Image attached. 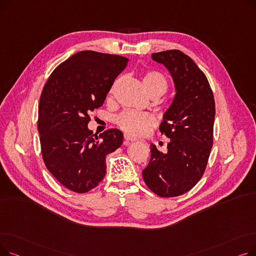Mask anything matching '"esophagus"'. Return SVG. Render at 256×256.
<instances>
[{
    "label": "esophagus",
    "mask_w": 256,
    "mask_h": 256,
    "mask_svg": "<svg viewBox=\"0 0 256 256\" xmlns=\"http://www.w3.org/2000/svg\"><path fill=\"white\" fill-rule=\"evenodd\" d=\"M136 139L134 138V137H132V136H130L128 134H124V143L126 144H128V143H130V142H132V141H135Z\"/></svg>",
    "instance_id": "34e87169"
}]
</instances>
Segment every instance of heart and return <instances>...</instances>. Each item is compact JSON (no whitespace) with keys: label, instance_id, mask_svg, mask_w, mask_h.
Instances as JSON below:
<instances>
[{"label":"heart","instance_id":"heart-1","mask_svg":"<svg viewBox=\"0 0 256 256\" xmlns=\"http://www.w3.org/2000/svg\"><path fill=\"white\" fill-rule=\"evenodd\" d=\"M143 84L146 91L150 94L158 93L160 96H163L168 88V83L165 76L156 72H147L143 76ZM115 121L119 128L134 136L141 135L147 128L154 124V118L150 114L132 110H126L120 113L115 118Z\"/></svg>","mask_w":256,"mask_h":256}]
</instances>
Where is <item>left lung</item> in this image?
Returning a JSON list of instances; mask_svg holds the SVG:
<instances>
[{
    "label": "left lung",
    "mask_w": 256,
    "mask_h": 256,
    "mask_svg": "<svg viewBox=\"0 0 256 256\" xmlns=\"http://www.w3.org/2000/svg\"><path fill=\"white\" fill-rule=\"evenodd\" d=\"M173 78L176 96L163 115L160 130L170 139L167 152L150 144V160L142 171L150 189L160 197L190 191L202 178L212 146L214 100L206 74L178 50L152 55Z\"/></svg>",
    "instance_id": "8db88e82"
}]
</instances>
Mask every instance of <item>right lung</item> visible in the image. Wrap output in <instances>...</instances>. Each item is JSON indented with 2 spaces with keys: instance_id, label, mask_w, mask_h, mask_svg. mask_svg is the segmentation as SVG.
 <instances>
[{
  "instance_id": "1",
  "label": "right lung",
  "mask_w": 256,
  "mask_h": 256,
  "mask_svg": "<svg viewBox=\"0 0 256 256\" xmlns=\"http://www.w3.org/2000/svg\"><path fill=\"white\" fill-rule=\"evenodd\" d=\"M128 58L93 50L78 52L52 72L38 106L42 158L60 184L76 193L96 188L106 176V156L124 141L117 128L94 136L90 113L102 106Z\"/></svg>"
}]
</instances>
